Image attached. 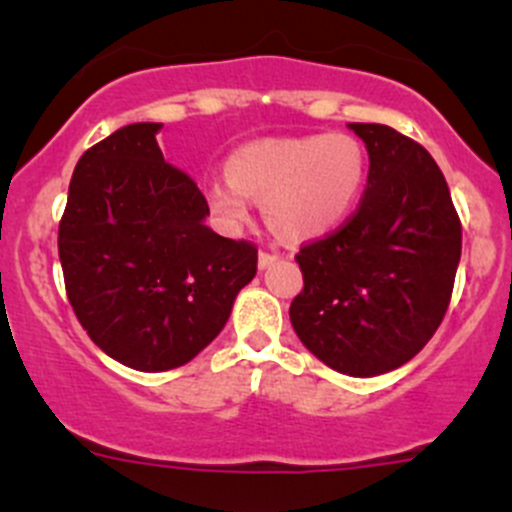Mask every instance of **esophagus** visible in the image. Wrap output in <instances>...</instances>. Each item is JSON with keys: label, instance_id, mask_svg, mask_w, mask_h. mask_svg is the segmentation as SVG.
Masks as SVG:
<instances>
[{"label": "esophagus", "instance_id": "obj_1", "mask_svg": "<svg viewBox=\"0 0 512 512\" xmlns=\"http://www.w3.org/2000/svg\"><path fill=\"white\" fill-rule=\"evenodd\" d=\"M277 252L275 250H260V255H257V262H260V267H270L272 262H277Z\"/></svg>", "mask_w": 512, "mask_h": 512}]
</instances>
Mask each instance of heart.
<instances>
[{"mask_svg":"<svg viewBox=\"0 0 512 512\" xmlns=\"http://www.w3.org/2000/svg\"><path fill=\"white\" fill-rule=\"evenodd\" d=\"M225 175L205 190L210 215L223 230L245 225L247 198H255L277 235L314 240L337 230L359 205L369 151L352 133L265 138L232 151Z\"/></svg>","mask_w":512,"mask_h":512,"instance_id":"b5f03b06","label":"heart"}]
</instances>
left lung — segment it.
<instances>
[{
	"mask_svg": "<svg viewBox=\"0 0 512 512\" xmlns=\"http://www.w3.org/2000/svg\"><path fill=\"white\" fill-rule=\"evenodd\" d=\"M369 151L352 218L294 260L304 287L289 319L319 361L349 376L399 369L443 322L461 260V220L421 143L381 123H349Z\"/></svg>",
	"mask_w": 512,
	"mask_h": 512,
	"instance_id": "obj_1",
	"label": "left lung"
}]
</instances>
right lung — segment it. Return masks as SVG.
<instances>
[{
	"label": "right lung",
	"mask_w": 512,
	"mask_h": 512,
	"mask_svg": "<svg viewBox=\"0 0 512 512\" xmlns=\"http://www.w3.org/2000/svg\"><path fill=\"white\" fill-rule=\"evenodd\" d=\"M160 123H131L76 163L59 223L66 297L98 349L138 371L203 352L255 277L257 247L205 225L195 180L165 163Z\"/></svg>",
	"instance_id": "1"
}]
</instances>
